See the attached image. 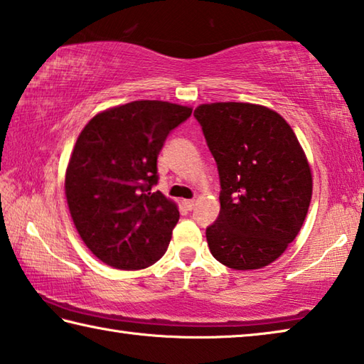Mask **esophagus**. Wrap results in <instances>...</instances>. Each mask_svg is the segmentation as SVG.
Returning <instances> with one entry per match:
<instances>
[{
    "instance_id": "obj_1",
    "label": "esophagus",
    "mask_w": 364,
    "mask_h": 364,
    "mask_svg": "<svg viewBox=\"0 0 364 364\" xmlns=\"http://www.w3.org/2000/svg\"><path fill=\"white\" fill-rule=\"evenodd\" d=\"M183 204H184V207L188 208V210H193L194 205H196V200L194 199H186V200H183Z\"/></svg>"
}]
</instances>
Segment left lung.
I'll return each instance as SVG.
<instances>
[{
  "label": "left lung",
  "instance_id": "obj_1",
  "mask_svg": "<svg viewBox=\"0 0 364 364\" xmlns=\"http://www.w3.org/2000/svg\"><path fill=\"white\" fill-rule=\"evenodd\" d=\"M220 176V215L205 236L212 255L232 269L274 262L304 225L311 171L289 123L247 102L194 110Z\"/></svg>",
  "mask_w": 364,
  "mask_h": 364
}]
</instances>
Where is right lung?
<instances>
[{"mask_svg":"<svg viewBox=\"0 0 364 364\" xmlns=\"http://www.w3.org/2000/svg\"><path fill=\"white\" fill-rule=\"evenodd\" d=\"M193 109L133 101L88 122L73 147L65 196L80 237L109 267L141 269L167 250L180 212L160 191L157 157Z\"/></svg>","mask_w":364,"mask_h":364,"instance_id":"1","label":"right lung"}]
</instances>
